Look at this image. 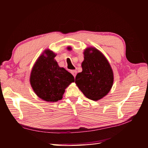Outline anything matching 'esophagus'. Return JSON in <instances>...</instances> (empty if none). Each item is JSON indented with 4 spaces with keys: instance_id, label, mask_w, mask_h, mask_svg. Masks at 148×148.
<instances>
[{
    "instance_id": "34e87169",
    "label": "esophagus",
    "mask_w": 148,
    "mask_h": 148,
    "mask_svg": "<svg viewBox=\"0 0 148 148\" xmlns=\"http://www.w3.org/2000/svg\"><path fill=\"white\" fill-rule=\"evenodd\" d=\"M71 73L73 75V77H76V75H77V71L76 70H71Z\"/></svg>"
}]
</instances>
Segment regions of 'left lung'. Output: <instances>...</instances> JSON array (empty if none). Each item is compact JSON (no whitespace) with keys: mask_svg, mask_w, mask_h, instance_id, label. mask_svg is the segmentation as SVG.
<instances>
[{"mask_svg":"<svg viewBox=\"0 0 148 148\" xmlns=\"http://www.w3.org/2000/svg\"><path fill=\"white\" fill-rule=\"evenodd\" d=\"M82 71L75 78V83L89 99L98 101L106 96L112 87L114 73L105 56L95 47L84 52Z\"/></svg>","mask_w":148,"mask_h":148,"instance_id":"obj_1","label":"left lung"}]
</instances>
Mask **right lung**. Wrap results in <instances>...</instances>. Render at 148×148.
Wrapping results in <instances>:
<instances>
[{"instance_id": "right-lung-1", "label": "right lung", "mask_w": 148, "mask_h": 148, "mask_svg": "<svg viewBox=\"0 0 148 148\" xmlns=\"http://www.w3.org/2000/svg\"><path fill=\"white\" fill-rule=\"evenodd\" d=\"M56 56L55 53L47 49L38 57L30 75L34 92L47 102L61 100L66 88L75 81L72 75L59 66Z\"/></svg>"}]
</instances>
